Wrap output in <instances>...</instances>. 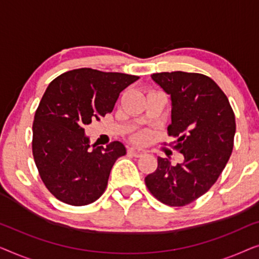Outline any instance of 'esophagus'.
Listing matches in <instances>:
<instances>
[{"label":"esophagus","instance_id":"1","mask_svg":"<svg viewBox=\"0 0 259 259\" xmlns=\"http://www.w3.org/2000/svg\"><path fill=\"white\" fill-rule=\"evenodd\" d=\"M127 153H128L130 155H132V157L139 158L143 154H145V150H143V148H140V147L133 146V147H130L128 150H127Z\"/></svg>","mask_w":259,"mask_h":259}]
</instances>
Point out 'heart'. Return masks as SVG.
<instances>
[{"mask_svg":"<svg viewBox=\"0 0 259 259\" xmlns=\"http://www.w3.org/2000/svg\"><path fill=\"white\" fill-rule=\"evenodd\" d=\"M132 140L134 141V143H144V141L146 140V134H144V133L136 134V136L132 138Z\"/></svg>","mask_w":259,"mask_h":259,"instance_id":"heart-1","label":"heart"}]
</instances>
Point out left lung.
<instances>
[{"label":"left lung","instance_id":"1","mask_svg":"<svg viewBox=\"0 0 259 259\" xmlns=\"http://www.w3.org/2000/svg\"><path fill=\"white\" fill-rule=\"evenodd\" d=\"M152 79L171 95V145L184 155L176 166L158 157V167L145 178L147 189L168 206H185L206 193L228 164L236 120L229 99L211 77L199 73L164 72Z\"/></svg>","mask_w":259,"mask_h":259}]
</instances>
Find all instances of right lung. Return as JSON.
Returning a JSON list of instances; mask_svg holds the SVG:
<instances>
[{
    "label": "right lung",
    "instance_id": "right-lung-1",
    "mask_svg": "<svg viewBox=\"0 0 259 259\" xmlns=\"http://www.w3.org/2000/svg\"><path fill=\"white\" fill-rule=\"evenodd\" d=\"M138 79L79 68L49 83L35 112L31 147L38 175L56 199L83 206L105 192L113 165L126 148L113 141L90 150L83 127L111 113L119 94Z\"/></svg>",
    "mask_w": 259,
    "mask_h": 259
}]
</instances>
